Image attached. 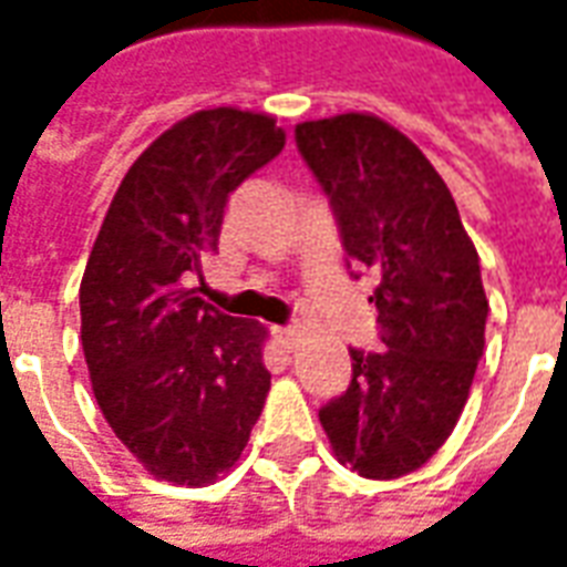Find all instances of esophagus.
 <instances>
[{
	"instance_id": "esophagus-1",
	"label": "esophagus",
	"mask_w": 567,
	"mask_h": 567,
	"mask_svg": "<svg viewBox=\"0 0 567 567\" xmlns=\"http://www.w3.org/2000/svg\"><path fill=\"white\" fill-rule=\"evenodd\" d=\"M276 340H279V346H282L285 352H295L297 343H300V331H295V328H279V331H276Z\"/></svg>"
}]
</instances>
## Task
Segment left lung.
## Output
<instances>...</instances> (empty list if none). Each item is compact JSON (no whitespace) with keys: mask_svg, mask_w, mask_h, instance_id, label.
<instances>
[{"mask_svg":"<svg viewBox=\"0 0 567 567\" xmlns=\"http://www.w3.org/2000/svg\"><path fill=\"white\" fill-rule=\"evenodd\" d=\"M297 148L331 199L349 264L373 276L382 352L319 410L333 455L398 480L446 443L486 346L488 300L458 206L425 154L377 115L303 121ZM358 279V272H352Z\"/></svg>","mask_w":567,"mask_h":567,"instance_id":"1","label":"left lung"}]
</instances>
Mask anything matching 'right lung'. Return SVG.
<instances>
[{"instance_id":"right-lung-1","label":"right lung","mask_w":567,"mask_h":567,"mask_svg":"<svg viewBox=\"0 0 567 567\" xmlns=\"http://www.w3.org/2000/svg\"><path fill=\"white\" fill-rule=\"evenodd\" d=\"M282 148L270 115H187L130 166L87 258L81 346L96 404L136 462L175 486L230 471L270 392L267 331L187 285L218 248L227 197Z\"/></svg>"}]
</instances>
